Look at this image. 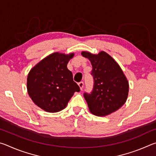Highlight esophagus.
Masks as SVG:
<instances>
[{
  "instance_id": "esophagus-1",
  "label": "esophagus",
  "mask_w": 156,
  "mask_h": 156,
  "mask_svg": "<svg viewBox=\"0 0 156 156\" xmlns=\"http://www.w3.org/2000/svg\"><path fill=\"white\" fill-rule=\"evenodd\" d=\"M78 85H79V87H80V88L82 90V89H83V86H84V83L83 81H80V83H78Z\"/></svg>"
}]
</instances>
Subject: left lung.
I'll return each mask as SVG.
<instances>
[{
	"mask_svg": "<svg viewBox=\"0 0 156 156\" xmlns=\"http://www.w3.org/2000/svg\"><path fill=\"white\" fill-rule=\"evenodd\" d=\"M91 61L94 78L91 93H84L89 109L93 114L105 116L117 111L126 102L129 83L120 66L105 51L98 55L82 52Z\"/></svg>",
	"mask_w": 156,
	"mask_h": 156,
	"instance_id": "obj_1",
	"label": "left lung"
}]
</instances>
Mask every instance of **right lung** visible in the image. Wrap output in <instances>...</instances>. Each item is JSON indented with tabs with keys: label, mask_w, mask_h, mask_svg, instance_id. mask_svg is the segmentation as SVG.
<instances>
[{
	"label": "right lung",
	"mask_w": 156,
	"mask_h": 156,
	"mask_svg": "<svg viewBox=\"0 0 156 156\" xmlns=\"http://www.w3.org/2000/svg\"><path fill=\"white\" fill-rule=\"evenodd\" d=\"M73 54L54 53L38 63L29 73L27 91L37 106L47 112L65 109L69 100L80 87L67 67Z\"/></svg>",
	"instance_id": "add662e5"
}]
</instances>
